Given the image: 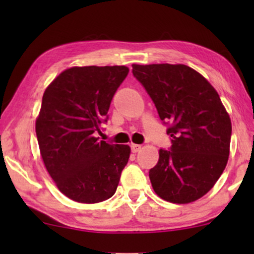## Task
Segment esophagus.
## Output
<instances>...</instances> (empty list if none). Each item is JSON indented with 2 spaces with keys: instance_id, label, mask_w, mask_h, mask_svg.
Wrapping results in <instances>:
<instances>
[{
  "instance_id": "1",
  "label": "esophagus",
  "mask_w": 254,
  "mask_h": 254,
  "mask_svg": "<svg viewBox=\"0 0 254 254\" xmlns=\"http://www.w3.org/2000/svg\"><path fill=\"white\" fill-rule=\"evenodd\" d=\"M130 148H131V151H133V152H138V151H140L141 149H142V145L131 143V144H130Z\"/></svg>"
}]
</instances>
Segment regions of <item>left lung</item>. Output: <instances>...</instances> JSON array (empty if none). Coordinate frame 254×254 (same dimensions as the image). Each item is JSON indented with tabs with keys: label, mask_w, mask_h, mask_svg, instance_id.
Segmentation results:
<instances>
[{
	"label": "left lung",
	"mask_w": 254,
	"mask_h": 254,
	"mask_svg": "<svg viewBox=\"0 0 254 254\" xmlns=\"http://www.w3.org/2000/svg\"><path fill=\"white\" fill-rule=\"evenodd\" d=\"M161 120L170 123L171 149L159 150L149 171L151 186L163 200L193 202L213 189L227 166L231 120L214 86L185 64H133Z\"/></svg>",
	"instance_id": "1"
}]
</instances>
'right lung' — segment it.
<instances>
[{
  "label": "right lung",
  "mask_w": 254,
  "mask_h": 254,
  "mask_svg": "<svg viewBox=\"0 0 254 254\" xmlns=\"http://www.w3.org/2000/svg\"><path fill=\"white\" fill-rule=\"evenodd\" d=\"M128 71L126 65L71 67L44 92L36 120L41 158L59 190L76 202L110 199L129 158V145L95 136Z\"/></svg>",
  "instance_id": "1"
}]
</instances>
